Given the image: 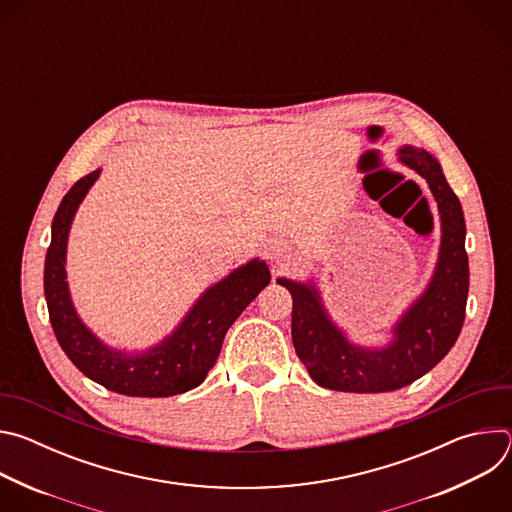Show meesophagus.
Listing matches in <instances>:
<instances>
[{
  "label": "esophagus",
  "instance_id": "34e87169",
  "mask_svg": "<svg viewBox=\"0 0 512 512\" xmlns=\"http://www.w3.org/2000/svg\"><path fill=\"white\" fill-rule=\"evenodd\" d=\"M283 253H285V251H283V247H279V249H277V253H275V255H279V257H283Z\"/></svg>",
  "mask_w": 512,
  "mask_h": 512
}]
</instances>
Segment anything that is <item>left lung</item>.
Segmentation results:
<instances>
[{
    "label": "left lung",
    "mask_w": 512,
    "mask_h": 512,
    "mask_svg": "<svg viewBox=\"0 0 512 512\" xmlns=\"http://www.w3.org/2000/svg\"><path fill=\"white\" fill-rule=\"evenodd\" d=\"M399 158L429 184L440 208L442 249L427 291L397 324L393 344L381 350L350 344L328 320L312 285L277 279L294 298V348L310 377L332 391L385 393L411 385L450 352L464 324L470 269L462 204L442 166L425 150L403 145Z\"/></svg>",
    "instance_id": "8db88e82"
}]
</instances>
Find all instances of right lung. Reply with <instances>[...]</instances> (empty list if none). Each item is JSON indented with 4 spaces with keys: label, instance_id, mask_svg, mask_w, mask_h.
<instances>
[{
    "label": "right lung",
    "instance_id": "right-lung-1",
    "mask_svg": "<svg viewBox=\"0 0 512 512\" xmlns=\"http://www.w3.org/2000/svg\"><path fill=\"white\" fill-rule=\"evenodd\" d=\"M91 172L62 198L44 263V296L54 336L75 367L91 381L127 397H172L198 387L221 354L227 330L267 287L263 261L235 269L196 302L184 322L162 344L143 354H123L99 342L72 308L66 285V239L81 200L99 178Z\"/></svg>",
    "mask_w": 512,
    "mask_h": 512
}]
</instances>
